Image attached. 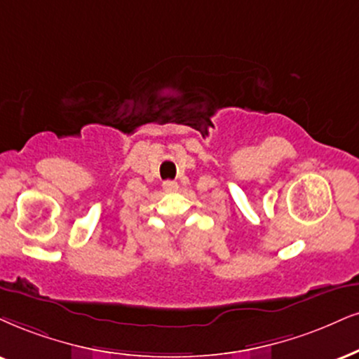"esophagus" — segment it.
Listing matches in <instances>:
<instances>
[{
  "mask_svg": "<svg viewBox=\"0 0 359 359\" xmlns=\"http://www.w3.org/2000/svg\"><path fill=\"white\" fill-rule=\"evenodd\" d=\"M163 188H165V191L168 193L178 191V183H176V181H165V183H163Z\"/></svg>",
  "mask_w": 359,
  "mask_h": 359,
  "instance_id": "34e87169",
  "label": "esophagus"
}]
</instances>
